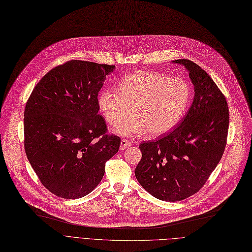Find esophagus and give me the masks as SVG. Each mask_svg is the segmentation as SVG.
Masks as SVG:
<instances>
[{
    "instance_id": "obj_1",
    "label": "esophagus",
    "mask_w": 252,
    "mask_h": 252,
    "mask_svg": "<svg viewBox=\"0 0 252 252\" xmlns=\"http://www.w3.org/2000/svg\"><path fill=\"white\" fill-rule=\"evenodd\" d=\"M130 145H131V142H130L129 140H127V139H122V140H121L120 149H121V150H124V149L128 148Z\"/></svg>"
}]
</instances>
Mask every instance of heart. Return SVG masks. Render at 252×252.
<instances>
[{
    "instance_id": "heart-1",
    "label": "heart",
    "mask_w": 252,
    "mask_h": 252,
    "mask_svg": "<svg viewBox=\"0 0 252 252\" xmlns=\"http://www.w3.org/2000/svg\"><path fill=\"white\" fill-rule=\"evenodd\" d=\"M190 96V86L183 77L141 70L121 79L119 90L104 89L98 105L111 125L121 123L132 109L134 116L116 128L119 134L140 136L148 132L159 136L178 126Z\"/></svg>"
}]
</instances>
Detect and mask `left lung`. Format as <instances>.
Returning a JSON list of instances; mask_svg holds the SVG:
<instances>
[{
  "instance_id": "8db88e82",
  "label": "left lung",
  "mask_w": 252,
  "mask_h": 252,
  "mask_svg": "<svg viewBox=\"0 0 252 252\" xmlns=\"http://www.w3.org/2000/svg\"><path fill=\"white\" fill-rule=\"evenodd\" d=\"M189 71L195 96L181 125L154 141H143L135 168L139 184L153 197L179 202L199 191L219 163L227 142L229 109L212 77L189 60H177Z\"/></svg>"
}]
</instances>
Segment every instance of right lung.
<instances>
[{
	"label": "right lung",
	"mask_w": 252,
	"mask_h": 252,
	"mask_svg": "<svg viewBox=\"0 0 252 252\" xmlns=\"http://www.w3.org/2000/svg\"><path fill=\"white\" fill-rule=\"evenodd\" d=\"M115 65L69 61L48 71L24 111V147L41 184L53 195L79 199L102 181L121 139L108 134L98 94Z\"/></svg>",
	"instance_id": "obj_1"
}]
</instances>
